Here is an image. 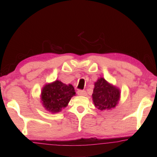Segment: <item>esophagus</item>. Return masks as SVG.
<instances>
[{
  "label": "esophagus",
  "instance_id": "1",
  "mask_svg": "<svg viewBox=\"0 0 157 157\" xmlns=\"http://www.w3.org/2000/svg\"><path fill=\"white\" fill-rule=\"evenodd\" d=\"M78 94L79 95H82V96H86V92L84 91V90H79V91H78Z\"/></svg>",
  "mask_w": 157,
  "mask_h": 157
}]
</instances>
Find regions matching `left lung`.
<instances>
[{"instance_id":"left-lung-1","label":"left lung","mask_w":157,"mask_h":157,"mask_svg":"<svg viewBox=\"0 0 157 157\" xmlns=\"http://www.w3.org/2000/svg\"><path fill=\"white\" fill-rule=\"evenodd\" d=\"M94 106L100 111H109L115 108L121 99V90L105 78H100L94 83L92 94Z\"/></svg>"}]
</instances>
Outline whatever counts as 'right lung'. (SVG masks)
I'll return each instance as SVG.
<instances>
[{
    "instance_id": "right-lung-1",
    "label": "right lung",
    "mask_w": 157,
    "mask_h": 157,
    "mask_svg": "<svg viewBox=\"0 0 157 157\" xmlns=\"http://www.w3.org/2000/svg\"><path fill=\"white\" fill-rule=\"evenodd\" d=\"M74 95L75 91L72 84H66L57 79L44 85L40 99L45 109L52 113H57L67 107Z\"/></svg>"
}]
</instances>
